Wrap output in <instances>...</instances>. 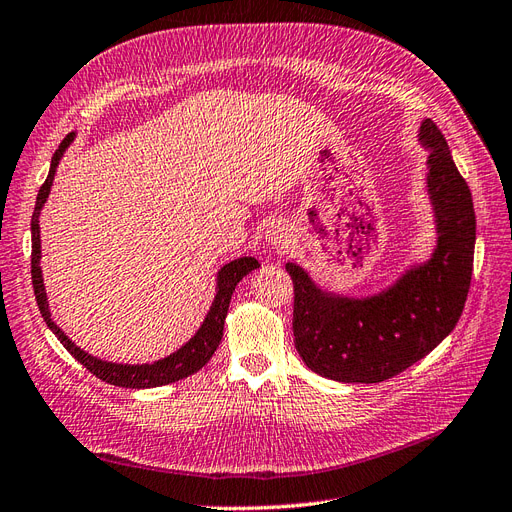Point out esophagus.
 I'll use <instances>...</instances> for the list:
<instances>
[{
  "label": "esophagus",
  "mask_w": 512,
  "mask_h": 512,
  "mask_svg": "<svg viewBox=\"0 0 512 512\" xmlns=\"http://www.w3.org/2000/svg\"><path fill=\"white\" fill-rule=\"evenodd\" d=\"M270 240L276 244V246H287L289 244V234L285 232L283 227H278V225H272V229H270Z\"/></svg>",
  "instance_id": "1"
}]
</instances>
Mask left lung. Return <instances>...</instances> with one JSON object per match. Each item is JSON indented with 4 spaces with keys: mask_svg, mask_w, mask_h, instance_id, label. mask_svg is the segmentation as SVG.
<instances>
[{
    "mask_svg": "<svg viewBox=\"0 0 512 512\" xmlns=\"http://www.w3.org/2000/svg\"><path fill=\"white\" fill-rule=\"evenodd\" d=\"M427 155L436 246L387 289L349 298L321 289L287 261L293 280V336L304 364L338 383H381L417 364L447 338L464 310L474 261L476 217L468 183L432 119L419 127Z\"/></svg>",
    "mask_w": 512,
    "mask_h": 512,
    "instance_id": "left-lung-1",
    "label": "left lung"
}]
</instances>
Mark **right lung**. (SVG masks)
I'll list each match as a JSON object with an SVG mask.
<instances>
[{"label":"right lung","instance_id":"right-lung-1","mask_svg":"<svg viewBox=\"0 0 512 512\" xmlns=\"http://www.w3.org/2000/svg\"><path fill=\"white\" fill-rule=\"evenodd\" d=\"M76 134H68L59 144L51 159V170H48V176L44 180V185L38 191L36 197V208H34V217H31V283H34V293H36V302L42 312V317L48 325V329L59 338V342L68 349V353L80 361L91 374H95L102 381L114 385V387H125V389H151V387H161V385H170L176 381H183V378L195 374L197 370H202L210 357L217 351V346L223 338V325L225 317L229 310V300H232L234 289L240 283V280L259 268V261L255 257H240L225 263V266L217 272V293H214L212 306L208 310V315L200 329L193 334L189 342H185L180 349L170 353L168 357L157 359L153 364H114V361H106L100 357H93L91 353L82 351L76 342H72L68 336L61 332V327L53 321L51 310H48V298H46V289H44V278H42V268H40V259H42V242H40V212L48 200V193H51L53 180L57 174V166L63 157V153L68 151V146L74 142Z\"/></svg>","mask_w":512,"mask_h":512}]
</instances>
